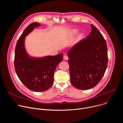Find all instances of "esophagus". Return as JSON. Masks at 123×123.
Here are the masks:
<instances>
[{
  "mask_svg": "<svg viewBox=\"0 0 123 123\" xmlns=\"http://www.w3.org/2000/svg\"><path fill=\"white\" fill-rule=\"evenodd\" d=\"M68 57L67 55H65L64 56V59L65 60H68Z\"/></svg>",
  "mask_w": 123,
  "mask_h": 123,
  "instance_id": "1",
  "label": "esophagus"
}]
</instances>
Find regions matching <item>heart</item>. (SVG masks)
Wrapping results in <instances>:
<instances>
[{
	"label": "heart",
	"mask_w": 123,
	"mask_h": 123,
	"mask_svg": "<svg viewBox=\"0 0 123 123\" xmlns=\"http://www.w3.org/2000/svg\"><path fill=\"white\" fill-rule=\"evenodd\" d=\"M77 31L76 30H74L73 31H72V34L73 35H74V34H75L76 32H77Z\"/></svg>",
	"instance_id": "obj_1"
}]
</instances>
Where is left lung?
<instances>
[{"label":"left lung","instance_id":"1","mask_svg":"<svg viewBox=\"0 0 123 123\" xmlns=\"http://www.w3.org/2000/svg\"><path fill=\"white\" fill-rule=\"evenodd\" d=\"M86 38L73 46L68 52L70 78L75 88L87 90L96 86L107 68L108 56L106 41L92 24Z\"/></svg>","mask_w":123,"mask_h":123}]
</instances>
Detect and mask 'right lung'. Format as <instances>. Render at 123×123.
Instances as JSON below:
<instances>
[{
	"mask_svg": "<svg viewBox=\"0 0 123 123\" xmlns=\"http://www.w3.org/2000/svg\"><path fill=\"white\" fill-rule=\"evenodd\" d=\"M40 25L33 22L25 29L17 42L14 60L15 71L21 82L29 90L37 92L46 91L52 86L56 68L63 59L62 54L41 58L31 57L27 54L25 37Z\"/></svg>",
	"mask_w": 123,
	"mask_h": 123,
	"instance_id": "right-lung-1",
	"label": "right lung"
}]
</instances>
